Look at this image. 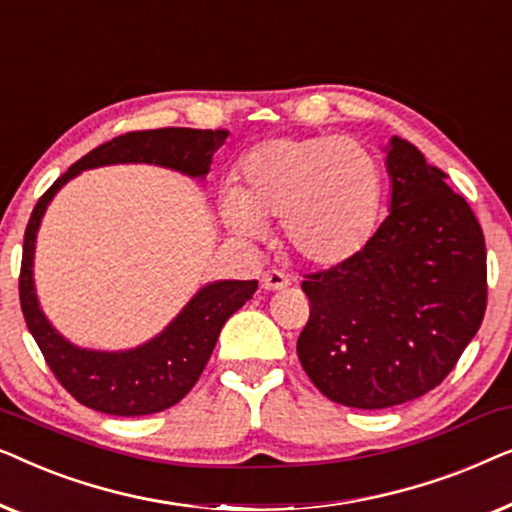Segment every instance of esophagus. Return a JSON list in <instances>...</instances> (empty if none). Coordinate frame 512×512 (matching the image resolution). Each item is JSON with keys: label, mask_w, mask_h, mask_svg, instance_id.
I'll list each match as a JSON object with an SVG mask.
<instances>
[{"label": "esophagus", "mask_w": 512, "mask_h": 512, "mask_svg": "<svg viewBox=\"0 0 512 512\" xmlns=\"http://www.w3.org/2000/svg\"><path fill=\"white\" fill-rule=\"evenodd\" d=\"M261 286L265 291H282L289 286V277H286L282 270H268V272H263Z\"/></svg>", "instance_id": "1"}]
</instances>
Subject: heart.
<instances>
[{
  "label": "heart",
  "mask_w": 512,
  "mask_h": 512,
  "mask_svg": "<svg viewBox=\"0 0 512 512\" xmlns=\"http://www.w3.org/2000/svg\"><path fill=\"white\" fill-rule=\"evenodd\" d=\"M380 202V165L356 139L272 137L240 160L237 186L221 195V219L254 237L282 221L293 256L335 268L366 247Z\"/></svg>",
  "instance_id": "heart-1"
}]
</instances>
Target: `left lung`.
<instances>
[{"label":"left lung","instance_id":"obj_1","mask_svg":"<svg viewBox=\"0 0 512 512\" xmlns=\"http://www.w3.org/2000/svg\"><path fill=\"white\" fill-rule=\"evenodd\" d=\"M391 212L352 261L305 275L298 359L321 394L382 410L436 389L487 310L485 235L447 174L387 146Z\"/></svg>","mask_w":512,"mask_h":512}]
</instances>
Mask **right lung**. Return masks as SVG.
Wrapping results in <instances>:
<instances>
[{"instance_id": "add662e5", "label": "right lung", "mask_w": 512, "mask_h": 512, "mask_svg": "<svg viewBox=\"0 0 512 512\" xmlns=\"http://www.w3.org/2000/svg\"><path fill=\"white\" fill-rule=\"evenodd\" d=\"M226 130L160 128L128 132L97 146L69 167L41 195L25 228L23 265H20V307L32 338L44 354L48 368L76 401L104 415L139 417L172 408L179 403L205 370L216 340L230 314H235L258 289L256 279H221L188 300L184 310L165 331L144 345L125 352L83 349L62 338L41 312L34 291V244L53 195L83 170L118 163H149L205 179L214 151L226 142Z\"/></svg>"}]
</instances>
